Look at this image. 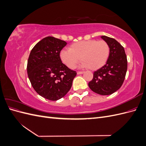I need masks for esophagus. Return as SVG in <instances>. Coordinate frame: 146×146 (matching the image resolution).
<instances>
[{
  "label": "esophagus",
  "mask_w": 146,
  "mask_h": 146,
  "mask_svg": "<svg viewBox=\"0 0 146 146\" xmlns=\"http://www.w3.org/2000/svg\"><path fill=\"white\" fill-rule=\"evenodd\" d=\"M83 72H84L83 71H78L77 74H78V75L79 74H83Z\"/></svg>",
  "instance_id": "obj_1"
}]
</instances>
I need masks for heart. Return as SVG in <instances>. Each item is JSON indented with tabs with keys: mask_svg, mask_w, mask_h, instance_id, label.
Masks as SVG:
<instances>
[{
	"mask_svg": "<svg viewBox=\"0 0 146 146\" xmlns=\"http://www.w3.org/2000/svg\"><path fill=\"white\" fill-rule=\"evenodd\" d=\"M110 55V46L105 41L88 40L74 43L69 49L60 52L61 61L70 69H74L80 61L82 66L95 70L103 66Z\"/></svg>",
	"mask_w": 146,
	"mask_h": 146,
	"instance_id": "obj_1",
	"label": "heart"
}]
</instances>
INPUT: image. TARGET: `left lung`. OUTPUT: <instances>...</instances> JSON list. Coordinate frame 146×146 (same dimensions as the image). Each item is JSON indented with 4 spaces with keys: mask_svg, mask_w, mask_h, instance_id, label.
Returning <instances> with one entry per match:
<instances>
[{
    "mask_svg": "<svg viewBox=\"0 0 146 146\" xmlns=\"http://www.w3.org/2000/svg\"><path fill=\"white\" fill-rule=\"evenodd\" d=\"M110 46V55L106 64L94 72L93 78L88 83L97 94L110 95L121 87L127 70V60L124 48L116 39L102 36Z\"/></svg>",
    "mask_w": 146,
    "mask_h": 146,
    "instance_id": "8db88e82",
    "label": "left lung"
}]
</instances>
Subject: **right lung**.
Masks as SVG:
<instances>
[{
  "label": "right lung",
  "mask_w": 146,
  "mask_h": 146,
  "mask_svg": "<svg viewBox=\"0 0 146 146\" xmlns=\"http://www.w3.org/2000/svg\"><path fill=\"white\" fill-rule=\"evenodd\" d=\"M66 44L64 41L47 36L30 52L27 67L29 78L35 91L48 100L63 98L77 75L60 60V52Z\"/></svg>",
  "instance_id": "1"
}]
</instances>
